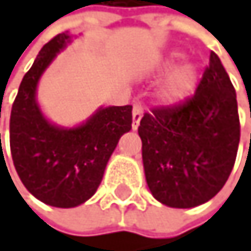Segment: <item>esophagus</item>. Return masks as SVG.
I'll return each mask as SVG.
<instances>
[{
    "label": "esophagus",
    "instance_id": "obj_1",
    "mask_svg": "<svg viewBox=\"0 0 251 251\" xmlns=\"http://www.w3.org/2000/svg\"><path fill=\"white\" fill-rule=\"evenodd\" d=\"M141 117H143V107L140 103H134V108H132V128L134 129L138 128Z\"/></svg>",
    "mask_w": 251,
    "mask_h": 251
}]
</instances>
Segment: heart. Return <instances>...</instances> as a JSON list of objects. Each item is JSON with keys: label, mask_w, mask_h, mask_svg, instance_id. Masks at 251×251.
<instances>
[{"label": "heart", "mask_w": 251, "mask_h": 251, "mask_svg": "<svg viewBox=\"0 0 251 251\" xmlns=\"http://www.w3.org/2000/svg\"><path fill=\"white\" fill-rule=\"evenodd\" d=\"M196 79H197L196 69L191 64H185L179 67V69H176L170 75L166 85H164L162 98L169 102H176V100L187 98L196 87Z\"/></svg>", "instance_id": "heart-1"}]
</instances>
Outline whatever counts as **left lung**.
<instances>
[{"label": "left lung", "instance_id": "obj_1", "mask_svg": "<svg viewBox=\"0 0 251 251\" xmlns=\"http://www.w3.org/2000/svg\"><path fill=\"white\" fill-rule=\"evenodd\" d=\"M146 182L170 208H194L211 200L233 169L241 126L236 93L218 55L194 95L146 113L138 126Z\"/></svg>", "mask_w": 251, "mask_h": 251}]
</instances>
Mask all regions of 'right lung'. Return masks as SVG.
Returning a JSON list of instances; mask_svg holds the SVG:
<instances>
[{"label":"right lung","mask_w":251,"mask_h":251,"mask_svg":"<svg viewBox=\"0 0 251 251\" xmlns=\"http://www.w3.org/2000/svg\"><path fill=\"white\" fill-rule=\"evenodd\" d=\"M71 40L60 33L48 42L24 75L10 114V151L25 188L55 208H74L98 190L119 138L131 129L132 105L100 108L78 128L48 122L36 102V85L57 52Z\"/></svg>","instance_id":"1"}]
</instances>
